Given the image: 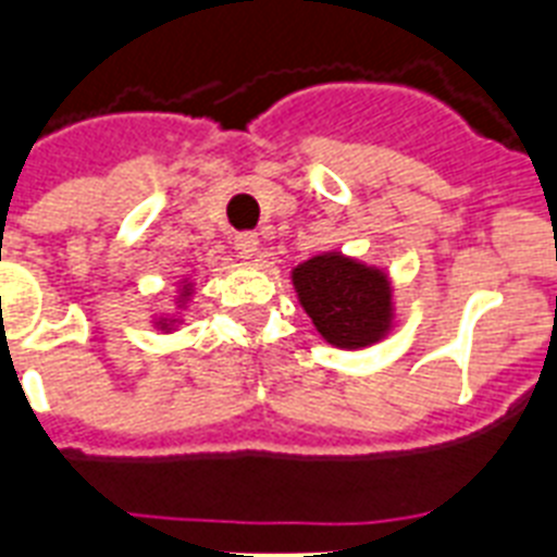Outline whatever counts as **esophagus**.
<instances>
[{
  "instance_id": "34e87169",
  "label": "esophagus",
  "mask_w": 557,
  "mask_h": 557,
  "mask_svg": "<svg viewBox=\"0 0 557 557\" xmlns=\"http://www.w3.org/2000/svg\"><path fill=\"white\" fill-rule=\"evenodd\" d=\"M234 248L239 260L257 262V257H260V236L248 234V231H245V234H236Z\"/></svg>"
}]
</instances>
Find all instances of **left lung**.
Wrapping results in <instances>:
<instances>
[{
	"label": "left lung",
	"mask_w": 557,
	"mask_h": 557,
	"mask_svg": "<svg viewBox=\"0 0 557 557\" xmlns=\"http://www.w3.org/2000/svg\"><path fill=\"white\" fill-rule=\"evenodd\" d=\"M292 280L314 330L332 347H370L389 332L393 300L384 271L332 251L300 262Z\"/></svg>",
	"instance_id": "left-lung-1"
}]
</instances>
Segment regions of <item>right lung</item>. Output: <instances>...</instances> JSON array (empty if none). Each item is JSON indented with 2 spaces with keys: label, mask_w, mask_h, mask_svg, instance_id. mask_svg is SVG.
Masks as SVG:
<instances>
[{
  "label": "right lung",
  "mask_w": 557,
  "mask_h": 557,
  "mask_svg": "<svg viewBox=\"0 0 557 557\" xmlns=\"http://www.w3.org/2000/svg\"><path fill=\"white\" fill-rule=\"evenodd\" d=\"M187 297H190V286L182 288V300H187ZM159 323H161V330H168V326H170V323H173V321H159Z\"/></svg>",
  "instance_id": "1"
}]
</instances>
